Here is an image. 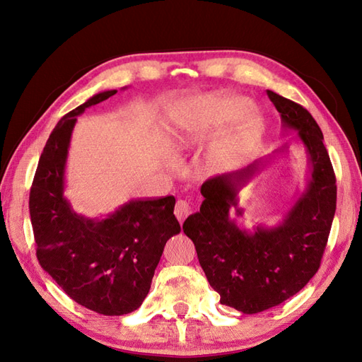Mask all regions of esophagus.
Wrapping results in <instances>:
<instances>
[{
    "label": "esophagus",
    "instance_id": "34e87169",
    "mask_svg": "<svg viewBox=\"0 0 362 362\" xmlns=\"http://www.w3.org/2000/svg\"><path fill=\"white\" fill-rule=\"evenodd\" d=\"M189 214H190V204H189V202L184 201V199L176 201V204H175V216L178 218V221L182 223L184 219L189 216Z\"/></svg>",
    "mask_w": 362,
    "mask_h": 362
}]
</instances>
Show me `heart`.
<instances>
[{"label":"heart","instance_id":"obj_1","mask_svg":"<svg viewBox=\"0 0 362 362\" xmlns=\"http://www.w3.org/2000/svg\"><path fill=\"white\" fill-rule=\"evenodd\" d=\"M233 118H236L233 124L210 147V161L218 167H228L241 161L262 134L261 113L255 107H244L241 98L218 95L175 109L169 117V134L175 146H186L214 134Z\"/></svg>","mask_w":362,"mask_h":362}]
</instances>
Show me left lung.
Returning <instances> with one entry per match:
<instances>
[{
	"label": "left lung",
	"instance_id": "1",
	"mask_svg": "<svg viewBox=\"0 0 362 362\" xmlns=\"http://www.w3.org/2000/svg\"><path fill=\"white\" fill-rule=\"evenodd\" d=\"M286 129L298 132L310 169L307 189L276 227L247 232L236 224L238 192L266 161L209 178L201 186L204 201L182 230L195 244L209 284L221 304L253 315L296 295L321 266L337 210V178L320 126L301 104L267 90Z\"/></svg>",
	"mask_w": 362,
	"mask_h": 362
}]
</instances>
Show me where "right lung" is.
Returning a JSON list of instances; mask_svg holds the SVG:
<instances>
[{"mask_svg":"<svg viewBox=\"0 0 362 362\" xmlns=\"http://www.w3.org/2000/svg\"><path fill=\"white\" fill-rule=\"evenodd\" d=\"M101 92L59 119L32 182L29 210L41 267L75 303L105 316L143 304L169 238L181 232L175 198L132 199L104 219L76 215L64 198V170L76 117L110 98Z\"/></svg>","mask_w":362,"mask_h":362,"instance_id":"right-lung-1","label":"right lung"}]
</instances>
